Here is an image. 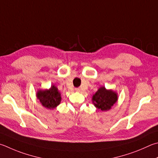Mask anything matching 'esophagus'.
Listing matches in <instances>:
<instances>
[{"label": "esophagus", "mask_w": 158, "mask_h": 158, "mask_svg": "<svg viewBox=\"0 0 158 158\" xmlns=\"http://www.w3.org/2000/svg\"><path fill=\"white\" fill-rule=\"evenodd\" d=\"M75 91L77 92V93H79V92H81V90H80V88H75Z\"/></svg>", "instance_id": "1"}]
</instances>
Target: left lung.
I'll use <instances>...</instances> for the list:
<instances>
[{
	"label": "left lung",
	"mask_w": 158,
	"mask_h": 158,
	"mask_svg": "<svg viewBox=\"0 0 158 158\" xmlns=\"http://www.w3.org/2000/svg\"><path fill=\"white\" fill-rule=\"evenodd\" d=\"M118 100V94L112 89H106L105 86H101L92 97V102L100 111L110 110L113 105Z\"/></svg>",
	"instance_id": "obj_1"
}]
</instances>
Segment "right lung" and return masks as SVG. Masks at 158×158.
I'll return each instance as SVG.
<instances>
[{
  "label": "right lung",
  "mask_w": 158,
  "mask_h": 158,
  "mask_svg": "<svg viewBox=\"0 0 158 158\" xmlns=\"http://www.w3.org/2000/svg\"><path fill=\"white\" fill-rule=\"evenodd\" d=\"M36 96L43 106L50 110L56 108L61 102V94L54 85H52L49 89H39Z\"/></svg>",
  "instance_id": "1"
}]
</instances>
